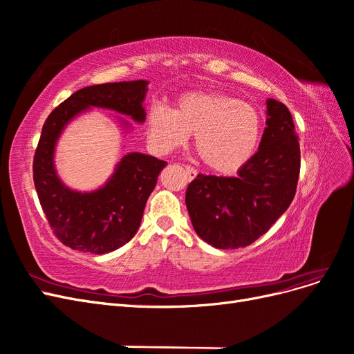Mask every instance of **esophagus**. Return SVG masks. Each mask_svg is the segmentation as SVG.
Masks as SVG:
<instances>
[{
  "mask_svg": "<svg viewBox=\"0 0 354 354\" xmlns=\"http://www.w3.org/2000/svg\"><path fill=\"white\" fill-rule=\"evenodd\" d=\"M185 169L187 171V174H189L192 178H195V177H196L198 171H196L194 167H190V165H185Z\"/></svg>",
  "mask_w": 354,
  "mask_h": 354,
  "instance_id": "1",
  "label": "esophagus"
}]
</instances>
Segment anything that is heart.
Here are the masks:
<instances>
[{
	"instance_id": "1",
	"label": "heart",
	"mask_w": 354,
	"mask_h": 354,
	"mask_svg": "<svg viewBox=\"0 0 354 354\" xmlns=\"http://www.w3.org/2000/svg\"><path fill=\"white\" fill-rule=\"evenodd\" d=\"M195 134L202 162L218 174H234L250 162L261 137V116L252 104L220 91L180 95L174 111L155 106L147 118V137L167 153Z\"/></svg>"
}]
</instances>
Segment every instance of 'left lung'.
I'll use <instances>...</instances> for the list:
<instances>
[{"label":"left lung","mask_w":354,"mask_h":354,"mask_svg":"<svg viewBox=\"0 0 354 354\" xmlns=\"http://www.w3.org/2000/svg\"><path fill=\"white\" fill-rule=\"evenodd\" d=\"M267 127L257 152L234 177L198 174L186 192L195 232L218 250L251 245L291 205L299 176V143L288 108L267 100Z\"/></svg>","instance_id":"left-lung-1"}]
</instances>
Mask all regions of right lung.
<instances>
[{
    "instance_id": "right-lung-1",
    "label": "right lung",
    "mask_w": 354,
    "mask_h": 354,
    "mask_svg": "<svg viewBox=\"0 0 354 354\" xmlns=\"http://www.w3.org/2000/svg\"><path fill=\"white\" fill-rule=\"evenodd\" d=\"M146 85V81H128L84 87L60 103L42 127L32 165L34 185L53 233L72 250L106 254L131 241L167 162L143 153H128L104 187L78 194L60 183L53 167L57 137L68 121L90 106L113 109L143 122Z\"/></svg>"
}]
</instances>
